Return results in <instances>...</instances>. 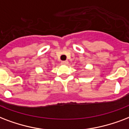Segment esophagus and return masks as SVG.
<instances>
[{
	"mask_svg": "<svg viewBox=\"0 0 129 129\" xmlns=\"http://www.w3.org/2000/svg\"><path fill=\"white\" fill-rule=\"evenodd\" d=\"M61 64L62 65H67L68 64H69V62L67 60H66V61H62L61 62Z\"/></svg>",
	"mask_w": 129,
	"mask_h": 129,
	"instance_id": "1",
	"label": "esophagus"
}]
</instances>
